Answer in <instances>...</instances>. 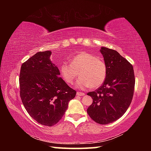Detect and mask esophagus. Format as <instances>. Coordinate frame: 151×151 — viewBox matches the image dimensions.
<instances>
[{"mask_svg":"<svg viewBox=\"0 0 151 151\" xmlns=\"http://www.w3.org/2000/svg\"><path fill=\"white\" fill-rule=\"evenodd\" d=\"M85 93H81V92H76V95L77 96H84L85 95Z\"/></svg>","mask_w":151,"mask_h":151,"instance_id":"34e87169","label":"esophagus"}]
</instances>
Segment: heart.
Wrapping results in <instances>:
<instances>
[{
	"label": "heart",
	"instance_id": "obj_1",
	"mask_svg": "<svg viewBox=\"0 0 151 151\" xmlns=\"http://www.w3.org/2000/svg\"><path fill=\"white\" fill-rule=\"evenodd\" d=\"M70 64L63 63L60 66V74L66 83L71 85L79 74L76 87L85 89L97 88L103 85L106 76L104 61L91 53L82 52L70 59Z\"/></svg>",
	"mask_w": 151,
	"mask_h": 151
}]
</instances>
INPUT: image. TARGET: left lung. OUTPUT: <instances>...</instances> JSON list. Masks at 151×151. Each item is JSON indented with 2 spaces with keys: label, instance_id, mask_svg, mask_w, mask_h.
<instances>
[{
  "label": "left lung",
  "instance_id": "8db88e82",
  "mask_svg": "<svg viewBox=\"0 0 151 151\" xmlns=\"http://www.w3.org/2000/svg\"><path fill=\"white\" fill-rule=\"evenodd\" d=\"M106 66V76L103 85L97 90L89 92L93 103L87 113L94 121L107 124L123 115L131 103L135 79L132 66L117 52L101 47Z\"/></svg>",
  "mask_w": 151,
  "mask_h": 151
}]
</instances>
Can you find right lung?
Here are the masks:
<instances>
[{"instance_id":"right-lung-1","label":"right lung","mask_w":151,"mask_h":151,"mask_svg":"<svg viewBox=\"0 0 151 151\" xmlns=\"http://www.w3.org/2000/svg\"><path fill=\"white\" fill-rule=\"evenodd\" d=\"M51 54L50 50L36 53L22 64L19 78L24 108L36 121L48 127L60 121L76 93L59 76Z\"/></svg>"}]
</instances>
